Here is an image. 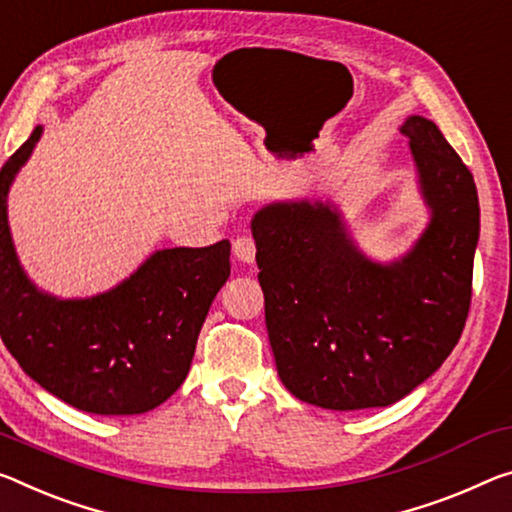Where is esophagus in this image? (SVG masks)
Returning <instances> with one entry per match:
<instances>
[{
  "instance_id": "1",
  "label": "esophagus",
  "mask_w": 512,
  "mask_h": 512,
  "mask_svg": "<svg viewBox=\"0 0 512 512\" xmlns=\"http://www.w3.org/2000/svg\"><path fill=\"white\" fill-rule=\"evenodd\" d=\"M232 250L243 264H253L255 262L257 248H255V239L250 237V234H239V237L234 239V243H232Z\"/></svg>"
}]
</instances>
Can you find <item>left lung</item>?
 Masks as SVG:
<instances>
[{"instance_id":"obj_1","label":"left lung","mask_w":512,"mask_h":512,"mask_svg":"<svg viewBox=\"0 0 512 512\" xmlns=\"http://www.w3.org/2000/svg\"><path fill=\"white\" fill-rule=\"evenodd\" d=\"M433 218L401 262L376 264L323 202H275L253 218L275 367L296 399L385 408L440 369L472 303L474 177L431 120L401 127Z\"/></svg>"}]
</instances>
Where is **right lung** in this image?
<instances>
[{
	"mask_svg": "<svg viewBox=\"0 0 512 512\" xmlns=\"http://www.w3.org/2000/svg\"><path fill=\"white\" fill-rule=\"evenodd\" d=\"M43 127L0 170V337L27 376L93 415H141L177 392L202 323L230 278V241L154 253L123 285L56 300L20 269L6 196Z\"/></svg>",
	"mask_w": 512,
	"mask_h": 512,
	"instance_id": "right-lung-1",
	"label": "right lung"
}]
</instances>
